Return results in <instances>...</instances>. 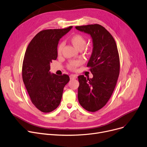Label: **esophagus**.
I'll return each instance as SVG.
<instances>
[{
    "instance_id": "esophagus-1",
    "label": "esophagus",
    "mask_w": 147,
    "mask_h": 147,
    "mask_svg": "<svg viewBox=\"0 0 147 147\" xmlns=\"http://www.w3.org/2000/svg\"><path fill=\"white\" fill-rule=\"evenodd\" d=\"M78 75H70V78L71 80H74V79H76L77 78Z\"/></svg>"
}]
</instances>
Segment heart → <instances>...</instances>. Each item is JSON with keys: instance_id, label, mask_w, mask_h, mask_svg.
I'll use <instances>...</instances> for the list:
<instances>
[{"instance_id": "heart-1", "label": "heart", "mask_w": 147, "mask_h": 147, "mask_svg": "<svg viewBox=\"0 0 147 147\" xmlns=\"http://www.w3.org/2000/svg\"><path fill=\"white\" fill-rule=\"evenodd\" d=\"M70 41L72 44L74 45L75 47H76L78 50H82L85 45H86V39L85 37L81 35V34H76L75 35L72 36L70 38ZM64 45L63 43H60L57 47V54L60 55L62 53V51ZM81 64V62L80 60H72V61L69 62L67 64V67L70 70H75L76 67L79 66Z\"/></svg>"}]
</instances>
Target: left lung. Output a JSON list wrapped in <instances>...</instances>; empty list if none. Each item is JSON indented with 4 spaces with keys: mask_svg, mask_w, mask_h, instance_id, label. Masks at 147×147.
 Masks as SVG:
<instances>
[{
    "mask_svg": "<svg viewBox=\"0 0 147 147\" xmlns=\"http://www.w3.org/2000/svg\"><path fill=\"white\" fill-rule=\"evenodd\" d=\"M75 28L90 34L92 40V52L87 67L93 77L87 79L84 75L78 76V98L84 109L94 112L106 105L116 87L120 71L117 47L113 36L99 24Z\"/></svg>",
    "mask_w": 147,
    "mask_h": 147,
    "instance_id": "8db88e82",
    "label": "left lung"
}]
</instances>
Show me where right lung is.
Here are the masks:
<instances>
[{
  "mask_svg": "<svg viewBox=\"0 0 147 147\" xmlns=\"http://www.w3.org/2000/svg\"><path fill=\"white\" fill-rule=\"evenodd\" d=\"M72 28L39 32L26 50L22 64V80L32 104L49 113L60 105L64 87L69 81L67 75L51 74L50 63L57 57L60 39Z\"/></svg>",
  "mask_w": 147,
  "mask_h": 147,
  "instance_id": "add662e5",
  "label": "right lung"
}]
</instances>
